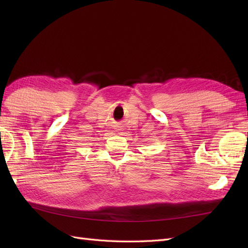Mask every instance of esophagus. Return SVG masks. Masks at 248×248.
I'll list each match as a JSON object with an SVG mask.
<instances>
[{"label": "esophagus", "instance_id": "esophagus-1", "mask_svg": "<svg viewBox=\"0 0 248 248\" xmlns=\"http://www.w3.org/2000/svg\"><path fill=\"white\" fill-rule=\"evenodd\" d=\"M115 127H116L115 129L117 130V131H121V130H123V128H121V124H117L115 125Z\"/></svg>", "mask_w": 248, "mask_h": 248}]
</instances>
